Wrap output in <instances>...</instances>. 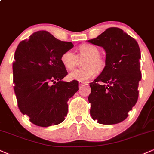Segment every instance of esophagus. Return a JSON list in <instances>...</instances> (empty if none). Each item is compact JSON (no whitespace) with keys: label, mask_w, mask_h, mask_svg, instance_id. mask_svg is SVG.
I'll return each instance as SVG.
<instances>
[{"label":"esophagus","mask_w":154,"mask_h":154,"mask_svg":"<svg viewBox=\"0 0 154 154\" xmlns=\"http://www.w3.org/2000/svg\"><path fill=\"white\" fill-rule=\"evenodd\" d=\"M88 85V82H79V87H81V86H83V85Z\"/></svg>","instance_id":"esophagus-1"}]
</instances>
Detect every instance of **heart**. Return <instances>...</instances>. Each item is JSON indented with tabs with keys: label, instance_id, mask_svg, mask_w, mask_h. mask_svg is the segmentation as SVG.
Listing matches in <instances>:
<instances>
[{
	"label": "heart",
	"instance_id": "obj_1",
	"mask_svg": "<svg viewBox=\"0 0 154 154\" xmlns=\"http://www.w3.org/2000/svg\"><path fill=\"white\" fill-rule=\"evenodd\" d=\"M100 50L98 47L91 44H83L79 47V57H86L83 61L82 69H77L69 74V78L72 80L85 82L94 77L95 69L98 71L103 69L105 62L100 56ZM61 61L68 69L75 68L78 61V57L73 51H65L61 56Z\"/></svg>",
	"mask_w": 154,
	"mask_h": 154
}]
</instances>
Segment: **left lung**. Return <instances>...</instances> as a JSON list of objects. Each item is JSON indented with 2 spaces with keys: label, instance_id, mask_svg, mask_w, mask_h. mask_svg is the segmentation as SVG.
<instances>
[{
  "label": "left lung",
  "instance_id": "1",
  "mask_svg": "<svg viewBox=\"0 0 154 154\" xmlns=\"http://www.w3.org/2000/svg\"><path fill=\"white\" fill-rule=\"evenodd\" d=\"M88 42L103 48L106 66L90 83L91 115L102 125L126 119L138 98L140 51L137 41L117 27H111Z\"/></svg>",
  "mask_w": 154,
  "mask_h": 154
}]
</instances>
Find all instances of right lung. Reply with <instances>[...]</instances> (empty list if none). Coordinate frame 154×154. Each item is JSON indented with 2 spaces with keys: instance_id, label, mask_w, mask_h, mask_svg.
I'll return each instance as SVG.
<instances>
[{
  "instance_id": "1",
  "label": "right lung",
  "mask_w": 154,
  "mask_h": 154,
  "mask_svg": "<svg viewBox=\"0 0 154 154\" xmlns=\"http://www.w3.org/2000/svg\"><path fill=\"white\" fill-rule=\"evenodd\" d=\"M73 47L45 30L17 46L13 75L18 106L37 126L59 125L67 115V101L78 91V81H62L67 72L61 56Z\"/></svg>"
}]
</instances>
